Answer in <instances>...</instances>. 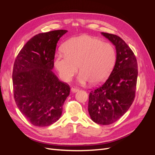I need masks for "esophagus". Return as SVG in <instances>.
Listing matches in <instances>:
<instances>
[{
  "label": "esophagus",
  "mask_w": 155,
  "mask_h": 155,
  "mask_svg": "<svg viewBox=\"0 0 155 155\" xmlns=\"http://www.w3.org/2000/svg\"><path fill=\"white\" fill-rule=\"evenodd\" d=\"M78 91H79L78 88H77V87H72L71 88V91H72V92H77Z\"/></svg>",
  "instance_id": "obj_1"
}]
</instances>
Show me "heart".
Listing matches in <instances>:
<instances>
[{"label": "heart", "mask_w": 155, "mask_h": 155, "mask_svg": "<svg viewBox=\"0 0 155 155\" xmlns=\"http://www.w3.org/2000/svg\"><path fill=\"white\" fill-rule=\"evenodd\" d=\"M63 50L64 54L55 55L54 64L64 81L72 79L79 67V82L98 85L108 77L115 63L114 46L91 35L73 37L64 43Z\"/></svg>", "instance_id": "obj_1"}]
</instances>
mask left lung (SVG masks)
Returning a JSON list of instances; mask_svg holds the SVG:
<instances>
[{"label": "left lung", "instance_id": "1", "mask_svg": "<svg viewBox=\"0 0 155 155\" xmlns=\"http://www.w3.org/2000/svg\"><path fill=\"white\" fill-rule=\"evenodd\" d=\"M101 35L115 46L116 60L107 81L89 94L88 110L95 123L109 125L118 120L133 104L138 64L133 51L122 39L108 33Z\"/></svg>", "mask_w": 155, "mask_h": 155}]
</instances>
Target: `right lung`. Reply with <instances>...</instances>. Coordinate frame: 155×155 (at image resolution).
Instances as JSON below:
<instances>
[{"label":"right lung","instance_id":"obj_1","mask_svg":"<svg viewBox=\"0 0 155 155\" xmlns=\"http://www.w3.org/2000/svg\"><path fill=\"white\" fill-rule=\"evenodd\" d=\"M67 30H59L33 37L18 53L13 65L14 99L18 109L35 126L56 122L70 87L51 71L56 45Z\"/></svg>","mask_w":155,"mask_h":155}]
</instances>
